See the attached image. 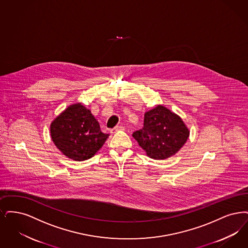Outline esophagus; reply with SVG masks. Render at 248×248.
Segmentation results:
<instances>
[{
	"label": "esophagus",
	"mask_w": 248,
	"mask_h": 248,
	"mask_svg": "<svg viewBox=\"0 0 248 248\" xmlns=\"http://www.w3.org/2000/svg\"><path fill=\"white\" fill-rule=\"evenodd\" d=\"M119 130H124V127H122V126H117V127H115L114 129H110V132H111V133H116V132L119 131Z\"/></svg>",
	"instance_id": "esophagus-1"
}]
</instances>
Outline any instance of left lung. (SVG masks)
<instances>
[{
  "instance_id": "left-lung-1",
  "label": "left lung",
  "mask_w": 248,
  "mask_h": 248,
  "mask_svg": "<svg viewBox=\"0 0 248 248\" xmlns=\"http://www.w3.org/2000/svg\"><path fill=\"white\" fill-rule=\"evenodd\" d=\"M189 134L183 119L170 109L157 106L144 114L142 129L132 136L149 157L166 159L183 147Z\"/></svg>"
}]
</instances>
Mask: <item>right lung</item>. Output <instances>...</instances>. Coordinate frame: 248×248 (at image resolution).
<instances>
[{
    "label": "right lung",
    "instance_id": "right-lung-1",
    "mask_svg": "<svg viewBox=\"0 0 248 248\" xmlns=\"http://www.w3.org/2000/svg\"><path fill=\"white\" fill-rule=\"evenodd\" d=\"M50 130L55 146L75 161L93 157L109 136L101 131L92 112L79 103L63 111L52 122Z\"/></svg>",
    "mask_w": 248,
    "mask_h": 248
}]
</instances>
